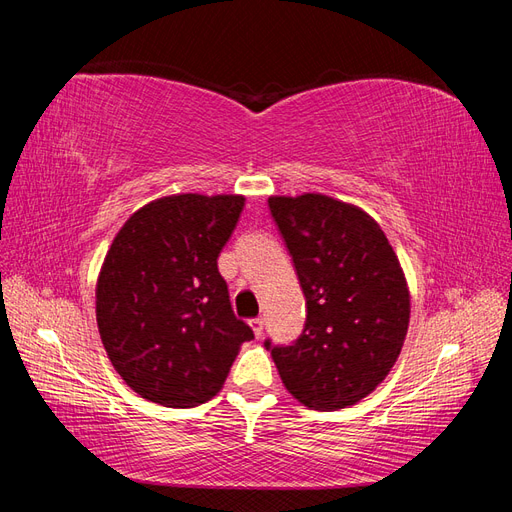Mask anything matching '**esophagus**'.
Segmentation results:
<instances>
[{"label": "esophagus", "mask_w": 512, "mask_h": 512, "mask_svg": "<svg viewBox=\"0 0 512 512\" xmlns=\"http://www.w3.org/2000/svg\"><path fill=\"white\" fill-rule=\"evenodd\" d=\"M250 327H252L254 335L260 339V337H262V331H265V318H254V320H250Z\"/></svg>", "instance_id": "obj_1"}]
</instances>
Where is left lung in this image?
<instances>
[{
  "label": "left lung",
  "mask_w": 512,
  "mask_h": 512,
  "mask_svg": "<svg viewBox=\"0 0 512 512\" xmlns=\"http://www.w3.org/2000/svg\"><path fill=\"white\" fill-rule=\"evenodd\" d=\"M305 294V329L273 346L288 393L312 410L354 406L389 376L410 322L404 271L378 222L324 194L271 196Z\"/></svg>",
  "instance_id": "8db88e82"
}]
</instances>
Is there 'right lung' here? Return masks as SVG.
<instances>
[{"mask_svg":"<svg viewBox=\"0 0 512 512\" xmlns=\"http://www.w3.org/2000/svg\"><path fill=\"white\" fill-rule=\"evenodd\" d=\"M239 194H175L138 209L113 239L96 286L104 350L134 393L194 408L220 393L252 329L230 307L218 256Z\"/></svg>","mask_w":512,"mask_h":512,"instance_id":"obj_1","label":"right lung"}]
</instances>
